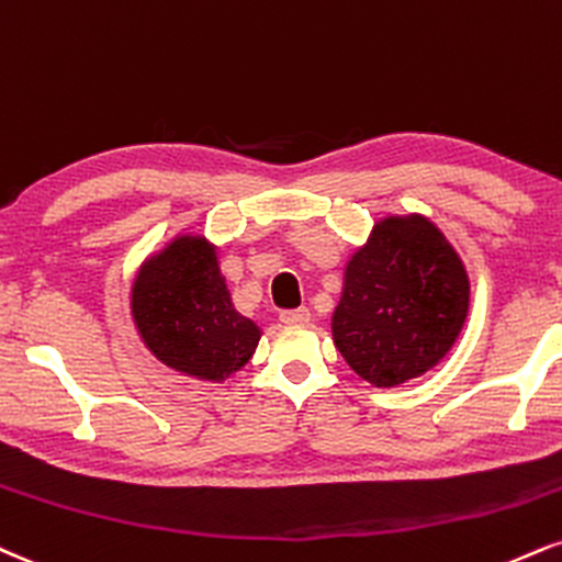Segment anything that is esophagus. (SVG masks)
<instances>
[{
  "label": "esophagus",
  "instance_id": "esophagus-1",
  "mask_svg": "<svg viewBox=\"0 0 562 562\" xmlns=\"http://www.w3.org/2000/svg\"><path fill=\"white\" fill-rule=\"evenodd\" d=\"M311 319V311L308 308H285L280 314V322L282 324H290V327H295V324H306Z\"/></svg>",
  "mask_w": 562,
  "mask_h": 562
}]
</instances>
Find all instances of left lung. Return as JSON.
I'll list each match as a JSON object with an SVG mask.
<instances>
[{"mask_svg":"<svg viewBox=\"0 0 562 562\" xmlns=\"http://www.w3.org/2000/svg\"><path fill=\"white\" fill-rule=\"evenodd\" d=\"M469 314V277L424 216L384 220L348 263L333 337L358 376L392 387L435 367Z\"/></svg>","mask_w":562,"mask_h":562,"instance_id":"1","label":"left lung"}]
</instances>
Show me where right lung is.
<instances>
[{
  "label": "right lung",
  "instance_id": "1",
  "mask_svg": "<svg viewBox=\"0 0 562 562\" xmlns=\"http://www.w3.org/2000/svg\"><path fill=\"white\" fill-rule=\"evenodd\" d=\"M133 316L159 361L201 380H225L259 346V327L235 311L204 238L175 240L140 269Z\"/></svg>",
  "mask_w": 562,
  "mask_h": 562
}]
</instances>
